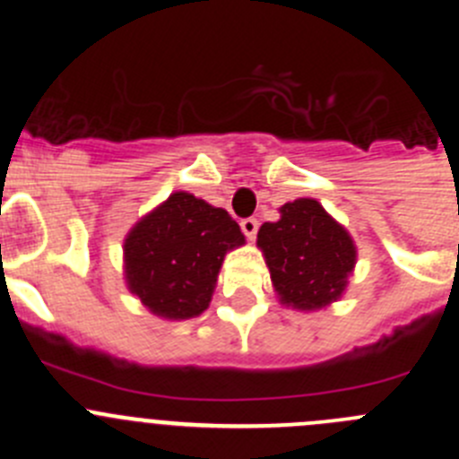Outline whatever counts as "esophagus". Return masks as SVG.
Segmentation results:
<instances>
[{
  "label": "esophagus",
  "instance_id": "1",
  "mask_svg": "<svg viewBox=\"0 0 459 459\" xmlns=\"http://www.w3.org/2000/svg\"><path fill=\"white\" fill-rule=\"evenodd\" d=\"M241 230L243 234L253 241L255 237H257V230H259V222L255 221V218H246V221H241Z\"/></svg>",
  "mask_w": 459,
  "mask_h": 459
}]
</instances>
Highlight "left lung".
<instances>
[{"instance_id": "obj_1", "label": "left lung", "mask_w": 459, "mask_h": 459, "mask_svg": "<svg viewBox=\"0 0 459 459\" xmlns=\"http://www.w3.org/2000/svg\"><path fill=\"white\" fill-rule=\"evenodd\" d=\"M278 211V221L259 227L257 248L280 306L317 312L340 301L359 255L351 234L315 197H299Z\"/></svg>"}]
</instances>
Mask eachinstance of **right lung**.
Returning <instances> with one entry per match:
<instances>
[{
  "label": "right lung",
  "instance_id": "obj_1",
  "mask_svg": "<svg viewBox=\"0 0 459 459\" xmlns=\"http://www.w3.org/2000/svg\"><path fill=\"white\" fill-rule=\"evenodd\" d=\"M243 243L225 209L177 190L126 234V287L156 317H197L209 307L225 255Z\"/></svg>",
  "mask_w": 459,
  "mask_h": 459
}]
</instances>
